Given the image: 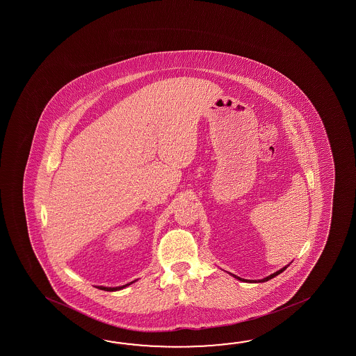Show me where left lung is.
Masks as SVG:
<instances>
[{
  "mask_svg": "<svg viewBox=\"0 0 356 356\" xmlns=\"http://www.w3.org/2000/svg\"><path fill=\"white\" fill-rule=\"evenodd\" d=\"M291 264V262H290ZM290 264L286 266H284L281 270H279V271H276V273H271V275H268L267 277H264V279H261V280H248V282H265V281L271 280V279H273L275 276H277V275H280L281 273H284L286 268H288L289 266H290ZM233 277H235V279H238V280L244 281L241 279V277H238V276H235L234 273H230Z\"/></svg>",
  "mask_w": 356,
  "mask_h": 356,
  "instance_id": "left-lung-1",
  "label": "left lung"
}]
</instances>
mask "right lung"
I'll use <instances>...</instances> for the list:
<instances>
[{"instance_id":"add662e5","label":"right lung","mask_w":356,"mask_h":356,"mask_svg":"<svg viewBox=\"0 0 356 356\" xmlns=\"http://www.w3.org/2000/svg\"><path fill=\"white\" fill-rule=\"evenodd\" d=\"M135 281H131L129 284H126V285H122V286H115V288H106V286H98V289H102V290H106V291H117V290H121V289H124L126 288V286H129V285H131V284H134Z\"/></svg>"}]
</instances>
